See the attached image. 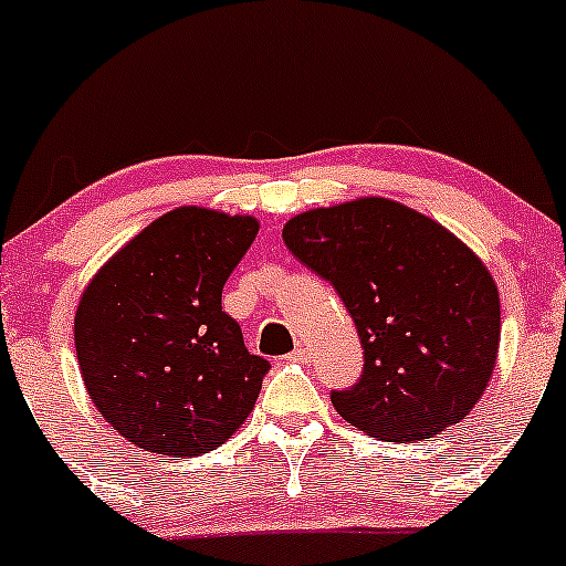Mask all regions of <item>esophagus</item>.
<instances>
[{
	"label": "esophagus",
	"mask_w": 566,
	"mask_h": 566,
	"mask_svg": "<svg viewBox=\"0 0 566 566\" xmlns=\"http://www.w3.org/2000/svg\"><path fill=\"white\" fill-rule=\"evenodd\" d=\"M285 358H289V361H307V358H310V350L305 348V345H296L294 354H289Z\"/></svg>",
	"instance_id": "obj_1"
}]
</instances>
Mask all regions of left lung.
<instances>
[{
  "mask_svg": "<svg viewBox=\"0 0 566 566\" xmlns=\"http://www.w3.org/2000/svg\"><path fill=\"white\" fill-rule=\"evenodd\" d=\"M283 240L332 283L361 339V375L332 391L345 421L386 442H412L475 407L500 348V294L464 242L378 197L302 212Z\"/></svg>",
  "mask_w": 566,
  "mask_h": 566,
  "instance_id": "obj_1",
  "label": "left lung"
}]
</instances>
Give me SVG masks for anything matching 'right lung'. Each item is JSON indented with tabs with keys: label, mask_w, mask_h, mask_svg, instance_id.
<instances>
[{
	"label": "right lung",
	"mask_w": 566,
	"mask_h": 566,
	"mask_svg": "<svg viewBox=\"0 0 566 566\" xmlns=\"http://www.w3.org/2000/svg\"><path fill=\"white\" fill-rule=\"evenodd\" d=\"M256 232V218L172 210L88 283L75 315L77 361L91 402L132 446L208 453L256 405L270 361L245 348L221 307Z\"/></svg>",
	"instance_id": "obj_1"
}]
</instances>
